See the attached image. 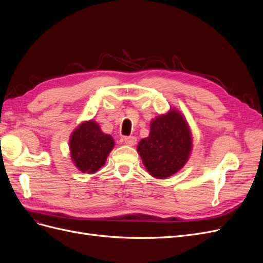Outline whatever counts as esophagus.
Listing matches in <instances>:
<instances>
[{
    "label": "esophagus",
    "instance_id": "1",
    "mask_svg": "<svg viewBox=\"0 0 263 263\" xmlns=\"http://www.w3.org/2000/svg\"><path fill=\"white\" fill-rule=\"evenodd\" d=\"M124 141H125L126 145L135 146V145H136L137 139H136V137H134V136H126V137H124Z\"/></svg>",
    "mask_w": 263,
    "mask_h": 263
}]
</instances>
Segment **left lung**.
I'll use <instances>...</instances> for the list:
<instances>
[{
  "instance_id": "8db88e82",
  "label": "left lung",
  "mask_w": 263,
  "mask_h": 263,
  "mask_svg": "<svg viewBox=\"0 0 263 263\" xmlns=\"http://www.w3.org/2000/svg\"><path fill=\"white\" fill-rule=\"evenodd\" d=\"M191 150L192 136L189 125L174 108L151 121L149 136L137 146L147 171L157 179H166L182 169Z\"/></svg>"
}]
</instances>
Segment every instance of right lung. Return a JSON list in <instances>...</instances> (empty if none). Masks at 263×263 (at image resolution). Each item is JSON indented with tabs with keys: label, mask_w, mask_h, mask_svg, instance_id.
<instances>
[{
	"label": "right lung",
	"mask_w": 263,
	"mask_h": 263,
	"mask_svg": "<svg viewBox=\"0 0 263 263\" xmlns=\"http://www.w3.org/2000/svg\"><path fill=\"white\" fill-rule=\"evenodd\" d=\"M113 147L112 136L103 133L94 121L82 123L70 137L71 158L83 173H94L104 165Z\"/></svg>",
	"instance_id": "right-lung-1"
}]
</instances>
